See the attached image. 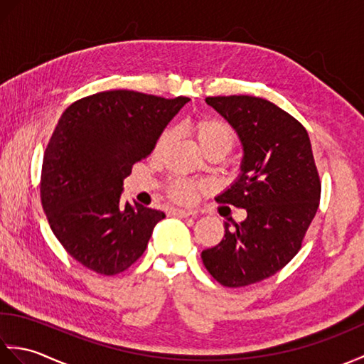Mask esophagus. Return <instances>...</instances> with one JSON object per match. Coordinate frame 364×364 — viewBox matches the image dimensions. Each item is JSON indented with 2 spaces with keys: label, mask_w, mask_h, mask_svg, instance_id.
Listing matches in <instances>:
<instances>
[{
  "label": "esophagus",
  "mask_w": 364,
  "mask_h": 364,
  "mask_svg": "<svg viewBox=\"0 0 364 364\" xmlns=\"http://www.w3.org/2000/svg\"><path fill=\"white\" fill-rule=\"evenodd\" d=\"M173 215H176V218H189V215H192V211H186V210H173L172 211Z\"/></svg>",
  "instance_id": "esophagus-1"
}]
</instances>
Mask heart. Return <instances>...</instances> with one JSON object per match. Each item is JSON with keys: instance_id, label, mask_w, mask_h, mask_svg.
I'll list each match as a JSON object with an SVG mask.
<instances>
[{"instance_id": "1", "label": "heart", "mask_w": 364, "mask_h": 364, "mask_svg": "<svg viewBox=\"0 0 364 364\" xmlns=\"http://www.w3.org/2000/svg\"><path fill=\"white\" fill-rule=\"evenodd\" d=\"M191 131L194 134L200 149L208 150H223L228 151L235 144V133L225 122L219 119H198L191 123ZM168 133H164L156 142V151H161L168 142ZM203 188L202 183L192 180H173L168 183L167 194L176 203L188 205L192 203L197 197V192Z\"/></svg>"}]
</instances>
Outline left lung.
<instances>
[{
	"mask_svg": "<svg viewBox=\"0 0 364 364\" xmlns=\"http://www.w3.org/2000/svg\"><path fill=\"white\" fill-rule=\"evenodd\" d=\"M242 145L241 173L215 202L244 208L247 218L225 223L222 241L202 252L203 264L227 288L277 274L296 257L314 219L321 181L306 129L274 103L249 95L208 97Z\"/></svg>",
	"mask_w": 364,
	"mask_h": 364,
	"instance_id": "left-lung-1",
	"label": "left lung"
}]
</instances>
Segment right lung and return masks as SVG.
<instances>
[{
	"label": "right lung",
	"mask_w": 364,
	"mask_h": 364,
	"mask_svg": "<svg viewBox=\"0 0 364 364\" xmlns=\"http://www.w3.org/2000/svg\"><path fill=\"white\" fill-rule=\"evenodd\" d=\"M188 102L107 90L60 115L43 154L41 197L54 236L82 266L115 275L142 257L166 214L123 205V180Z\"/></svg>",
	"instance_id": "obj_1"
}]
</instances>
